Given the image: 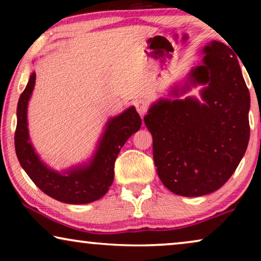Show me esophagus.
<instances>
[{
  "label": "esophagus",
  "mask_w": 261,
  "mask_h": 261,
  "mask_svg": "<svg viewBox=\"0 0 261 261\" xmlns=\"http://www.w3.org/2000/svg\"><path fill=\"white\" fill-rule=\"evenodd\" d=\"M137 110L139 112L140 115H145L148 110V105L145 99H139L137 102Z\"/></svg>",
  "instance_id": "34e87169"
}]
</instances>
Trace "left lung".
I'll return each mask as SVG.
<instances>
[{
	"mask_svg": "<svg viewBox=\"0 0 261 261\" xmlns=\"http://www.w3.org/2000/svg\"><path fill=\"white\" fill-rule=\"evenodd\" d=\"M203 53V64L191 71L190 82L206 85L201 94L204 103L192 97L160 99L144 117L160 180L171 192L187 197L222 187L249 141L251 98L238 57L215 40Z\"/></svg>",
	"mask_w": 261,
	"mask_h": 261,
	"instance_id": "8db88e82",
	"label": "left lung"
}]
</instances>
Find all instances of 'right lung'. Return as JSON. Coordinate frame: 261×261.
I'll list each match as a JSON object with an SVG mask.
<instances>
[{"mask_svg": "<svg viewBox=\"0 0 261 261\" xmlns=\"http://www.w3.org/2000/svg\"><path fill=\"white\" fill-rule=\"evenodd\" d=\"M34 84L35 73L33 72L17 103V123L14 140L20 165L42 192L57 201L70 204H85L97 201L107 194L113 184L116 156L130 135L140 129V116L134 107H130L119 116L110 119L90 164L65 173H58L40 162L28 137L27 106Z\"/></svg>", "mask_w": 261, "mask_h": 261, "instance_id": "obj_1", "label": "right lung"}]
</instances>
